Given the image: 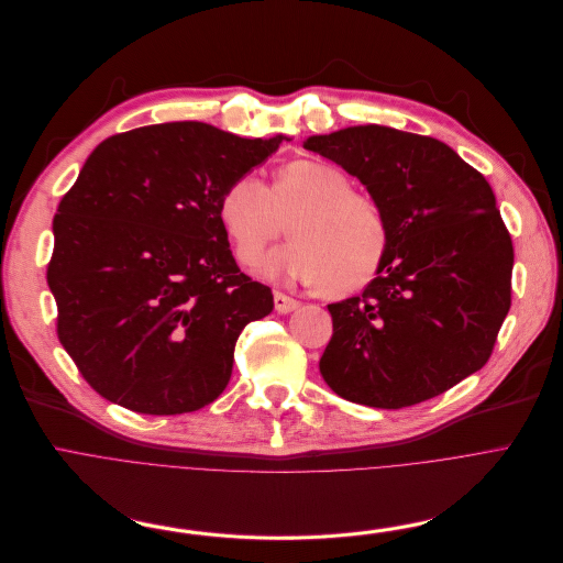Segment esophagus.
I'll return each instance as SVG.
<instances>
[{
    "mask_svg": "<svg viewBox=\"0 0 563 563\" xmlns=\"http://www.w3.org/2000/svg\"><path fill=\"white\" fill-rule=\"evenodd\" d=\"M298 307H300V302L296 298H288V296H284V292H275V311L290 313V311H296Z\"/></svg>",
    "mask_w": 563,
    "mask_h": 563,
    "instance_id": "1",
    "label": "esophagus"
}]
</instances>
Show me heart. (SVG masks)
Masks as SVG:
<instances>
[{
    "instance_id": "heart-1",
    "label": "heart",
    "mask_w": 563,
    "mask_h": 563,
    "mask_svg": "<svg viewBox=\"0 0 563 563\" xmlns=\"http://www.w3.org/2000/svg\"><path fill=\"white\" fill-rule=\"evenodd\" d=\"M292 211V240L267 254V277L334 292L360 290L376 277L389 247L385 212L371 195L351 190V178L323 159H292L271 187L254 174L238 176L218 203L220 224L243 265L258 263Z\"/></svg>"
}]
</instances>
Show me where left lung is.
Here are the masks:
<instances>
[{
  "label": "left lung",
  "instance_id": "left-lung-1",
  "mask_svg": "<svg viewBox=\"0 0 563 563\" xmlns=\"http://www.w3.org/2000/svg\"><path fill=\"white\" fill-rule=\"evenodd\" d=\"M305 148L355 176L389 227L376 279L328 305L320 376L341 398L387 410L472 376L511 309L514 245L488 180L444 142L376 123Z\"/></svg>",
  "mask_w": 563,
  "mask_h": 563
}]
</instances>
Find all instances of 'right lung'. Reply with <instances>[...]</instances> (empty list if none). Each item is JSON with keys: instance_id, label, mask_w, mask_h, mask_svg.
Segmentation results:
<instances>
[{"instance_id": "obj_1", "label": "right lung", "mask_w": 563, "mask_h": 563, "mask_svg": "<svg viewBox=\"0 0 563 563\" xmlns=\"http://www.w3.org/2000/svg\"><path fill=\"white\" fill-rule=\"evenodd\" d=\"M284 135L176 121L107 137L62 199L47 286L85 380L142 415L195 412L229 385L240 332L273 292L240 273L218 203Z\"/></svg>"}]
</instances>
